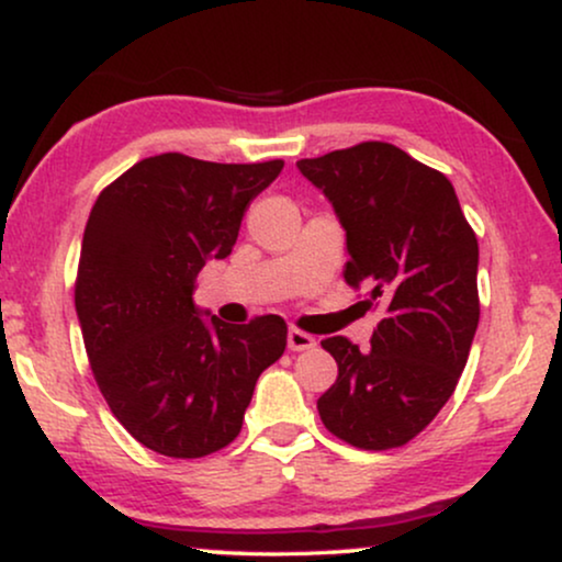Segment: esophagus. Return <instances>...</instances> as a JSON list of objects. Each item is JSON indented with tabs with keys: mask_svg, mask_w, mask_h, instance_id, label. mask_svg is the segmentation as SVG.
<instances>
[{
	"mask_svg": "<svg viewBox=\"0 0 562 562\" xmlns=\"http://www.w3.org/2000/svg\"><path fill=\"white\" fill-rule=\"evenodd\" d=\"M311 347H316V339L311 337V334H305L301 329H290L288 331V350L303 352V350H311Z\"/></svg>",
	"mask_w": 562,
	"mask_h": 562,
	"instance_id": "esophagus-1",
	"label": "esophagus"
}]
</instances>
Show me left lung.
<instances>
[{
	"label": "left lung",
	"mask_w": 562,
	"mask_h": 562,
	"mask_svg": "<svg viewBox=\"0 0 562 562\" xmlns=\"http://www.w3.org/2000/svg\"><path fill=\"white\" fill-rule=\"evenodd\" d=\"M295 166L345 228L347 285L366 282L363 303L383 305L371 350L345 337L322 342L339 373L318 396V415L358 449L404 446L449 402L470 358L480 322L477 238L451 181L386 142Z\"/></svg>",
	"instance_id": "obj_1"
}]
</instances>
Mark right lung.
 I'll list each match as a JSON object with an SVG mask.
<instances>
[{
    "label": "right lung",
    "mask_w": 562,
    "mask_h": 562,
    "mask_svg": "<svg viewBox=\"0 0 562 562\" xmlns=\"http://www.w3.org/2000/svg\"><path fill=\"white\" fill-rule=\"evenodd\" d=\"M282 166L155 155L103 189L85 225L75 308L90 368L116 420L162 457L228 446L285 352L280 316L225 324L194 303L196 274L233 251Z\"/></svg>",
    "instance_id": "add662e5"
}]
</instances>
